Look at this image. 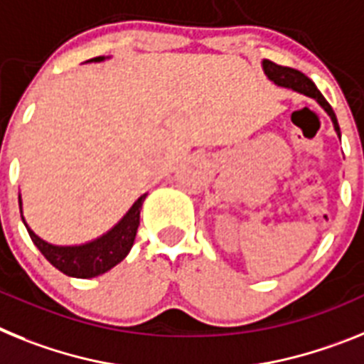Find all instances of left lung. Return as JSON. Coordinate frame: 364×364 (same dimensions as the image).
Returning <instances> with one entry per match:
<instances>
[{"label":"left lung","mask_w":364,"mask_h":364,"mask_svg":"<svg viewBox=\"0 0 364 364\" xmlns=\"http://www.w3.org/2000/svg\"><path fill=\"white\" fill-rule=\"evenodd\" d=\"M262 68H264V73L267 75V78H269L271 82H274L277 86L289 87V90L299 91V93H302V95H306V97H311V99L317 100V102L321 104L322 109H324V112L330 115L331 122H333L335 132H337V135L341 137V129H339V124H337V117H335L333 109H331V106L328 104V100L322 97L321 91L317 90V86H315L314 82L306 77L304 73L296 71V69H293V68H284V65H278V64H274V62H271V60H264V62H262Z\"/></svg>","instance_id":"obj_1"}]
</instances>
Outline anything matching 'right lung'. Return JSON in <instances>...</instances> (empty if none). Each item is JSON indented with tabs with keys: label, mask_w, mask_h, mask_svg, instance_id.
<instances>
[{
	"label": "right lung",
	"mask_w": 364,
	"mask_h": 364,
	"mask_svg": "<svg viewBox=\"0 0 364 364\" xmlns=\"http://www.w3.org/2000/svg\"><path fill=\"white\" fill-rule=\"evenodd\" d=\"M102 60L104 56H97V58H91L90 62H102ZM144 198H146V194L141 196L124 214V218L113 229L107 230L106 235L93 240V242L82 243V245H53V243L34 235L31 227L25 223L23 216H21V220L29 230V236L34 245L40 249V252L50 264L55 265L56 269L62 271L68 277L93 278L109 271L126 258V255L134 245L135 235H137L139 218H141Z\"/></svg>",
	"instance_id": "obj_1"
}]
</instances>
